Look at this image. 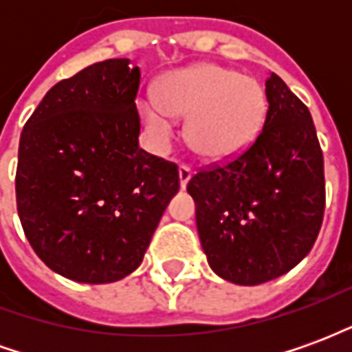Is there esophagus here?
Wrapping results in <instances>:
<instances>
[{
    "instance_id": "obj_1",
    "label": "esophagus",
    "mask_w": 352,
    "mask_h": 352,
    "mask_svg": "<svg viewBox=\"0 0 352 352\" xmlns=\"http://www.w3.org/2000/svg\"><path fill=\"white\" fill-rule=\"evenodd\" d=\"M190 177H192L190 166H186V164H181V166H179V179H181V188H184V186L188 184Z\"/></svg>"
}]
</instances>
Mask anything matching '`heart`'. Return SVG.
Listing matches in <instances>:
<instances>
[{"instance_id":"heart-1","label":"heart","mask_w":352,"mask_h":352,"mask_svg":"<svg viewBox=\"0 0 352 352\" xmlns=\"http://www.w3.org/2000/svg\"><path fill=\"white\" fill-rule=\"evenodd\" d=\"M264 88L258 80L214 64H198L166 75L156 98L141 103L146 126L168 139L173 116L188 118L186 139L209 162H226L245 153L262 130Z\"/></svg>"}]
</instances>
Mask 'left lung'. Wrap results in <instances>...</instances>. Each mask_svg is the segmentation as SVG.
I'll return each instance as SVG.
<instances>
[{
	"instance_id": "8db88e82",
	"label": "left lung",
	"mask_w": 352,
	"mask_h": 352,
	"mask_svg": "<svg viewBox=\"0 0 352 352\" xmlns=\"http://www.w3.org/2000/svg\"><path fill=\"white\" fill-rule=\"evenodd\" d=\"M264 128L226 164L199 168L186 190L209 265L236 285L290 272L324 217V160L309 109L279 75L265 79Z\"/></svg>"
}]
</instances>
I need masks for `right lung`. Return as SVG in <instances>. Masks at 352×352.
<instances>
[{"mask_svg": "<svg viewBox=\"0 0 352 352\" xmlns=\"http://www.w3.org/2000/svg\"><path fill=\"white\" fill-rule=\"evenodd\" d=\"M141 73L115 58L50 88L22 130L16 209L35 254L77 283H113L145 256L169 199L173 162L139 148Z\"/></svg>", "mask_w": 352, "mask_h": 352, "instance_id": "add662e5", "label": "right lung"}]
</instances>
